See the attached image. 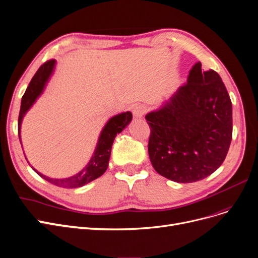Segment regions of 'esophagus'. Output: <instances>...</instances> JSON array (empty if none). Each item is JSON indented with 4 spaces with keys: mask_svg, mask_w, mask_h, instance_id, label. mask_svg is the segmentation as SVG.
<instances>
[{
    "mask_svg": "<svg viewBox=\"0 0 258 258\" xmlns=\"http://www.w3.org/2000/svg\"><path fill=\"white\" fill-rule=\"evenodd\" d=\"M147 110H148V107L146 105L139 104V105H136L134 109H133V114H134L136 118H141L147 112Z\"/></svg>",
    "mask_w": 258,
    "mask_h": 258,
    "instance_id": "esophagus-1",
    "label": "esophagus"
}]
</instances>
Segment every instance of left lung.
Listing matches in <instances>:
<instances>
[{
    "mask_svg": "<svg viewBox=\"0 0 258 258\" xmlns=\"http://www.w3.org/2000/svg\"><path fill=\"white\" fill-rule=\"evenodd\" d=\"M201 62L163 107L146 116L149 156L156 172L177 183L211 175L224 161L233 135L232 102L214 70Z\"/></svg>",
    "mask_w": 258,
    "mask_h": 258,
    "instance_id": "left-lung-1",
    "label": "left lung"
}]
</instances>
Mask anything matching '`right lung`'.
Returning a JSON list of instances; mask_svg holds the SVG:
<instances>
[{"instance_id": "1", "label": "right lung", "mask_w": 258, "mask_h": 258, "mask_svg": "<svg viewBox=\"0 0 258 258\" xmlns=\"http://www.w3.org/2000/svg\"><path fill=\"white\" fill-rule=\"evenodd\" d=\"M54 66H55V59H50L45 61L43 64H41L40 68L37 70V72L33 76V79L30 82L28 87L26 88L22 97L20 112H19V119H18L19 134H20L21 122L25 112L30 109V107L34 104L36 99L41 94L45 86V83L47 82V80H49L50 75L53 72ZM132 118H133L132 112L126 111V112L117 114V116L112 117L107 122V124L104 126L101 133L99 141H98V146L95 148V152L92 155V158L90 159L88 165L86 166L82 171H80L78 174H75L68 178L58 179V178H50L45 175H42L39 172H37L35 169L34 170L41 177L47 180V182L63 188H78L90 183L91 180L100 177L105 171H106L108 167L112 142L114 138H116L117 134L121 133L123 128H125V126L131 122Z\"/></svg>"}]
</instances>
